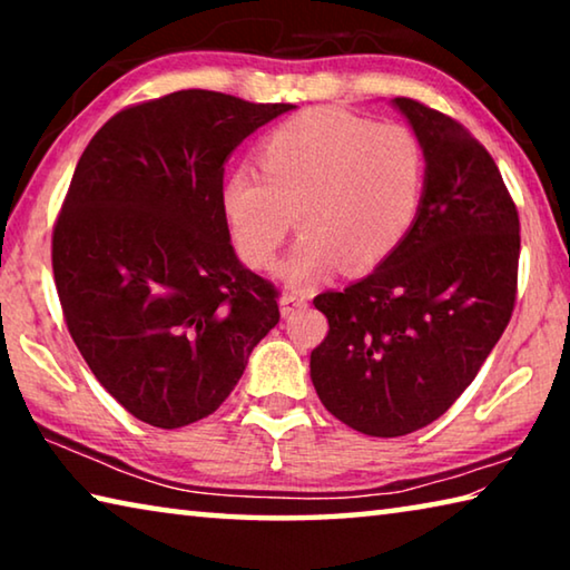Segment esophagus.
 <instances>
[{"instance_id": "esophagus-1", "label": "esophagus", "mask_w": 570, "mask_h": 570, "mask_svg": "<svg viewBox=\"0 0 570 570\" xmlns=\"http://www.w3.org/2000/svg\"><path fill=\"white\" fill-rule=\"evenodd\" d=\"M308 304V294L306 292H286L282 296V314L292 316L294 312H302Z\"/></svg>"}]
</instances>
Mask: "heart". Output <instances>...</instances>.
I'll list each match as a JSON object with an SVG mask.
<instances>
[{
	"label": "heart",
	"instance_id": "heart-1",
	"mask_svg": "<svg viewBox=\"0 0 570 570\" xmlns=\"http://www.w3.org/2000/svg\"><path fill=\"white\" fill-rule=\"evenodd\" d=\"M256 166L228 173L220 210L250 268L274 262L296 210L304 234L278 274L298 286L342 264L356 274L390 258L428 193V153L417 132L330 108L298 112L266 132Z\"/></svg>",
	"mask_w": 570,
	"mask_h": 570
}]
</instances>
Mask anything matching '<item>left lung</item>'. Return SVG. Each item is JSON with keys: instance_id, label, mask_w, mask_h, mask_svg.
<instances>
[{"instance_id": "1", "label": "left lung", "mask_w": 570, "mask_h": 570, "mask_svg": "<svg viewBox=\"0 0 570 570\" xmlns=\"http://www.w3.org/2000/svg\"><path fill=\"white\" fill-rule=\"evenodd\" d=\"M428 153L420 218L390 258L344 292L314 296L330 332L312 352L326 410L400 438L450 410L513 316L520 220L503 176L465 125L394 98Z\"/></svg>"}]
</instances>
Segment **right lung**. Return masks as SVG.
I'll use <instances>...</instances> for the list:
<instances>
[{"mask_svg": "<svg viewBox=\"0 0 570 570\" xmlns=\"http://www.w3.org/2000/svg\"><path fill=\"white\" fill-rule=\"evenodd\" d=\"M292 102L180 90L128 105L92 135L52 228L72 342L132 417L176 430L234 392L278 324V288L238 264L224 163Z\"/></svg>", "mask_w": 570, "mask_h": 570, "instance_id": "right-lung-1", "label": "right lung"}]
</instances>
